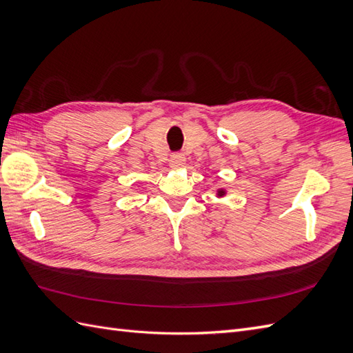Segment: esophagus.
Returning <instances> with one entry per match:
<instances>
[{"label":"esophagus","mask_w":353,"mask_h":353,"mask_svg":"<svg viewBox=\"0 0 353 353\" xmlns=\"http://www.w3.org/2000/svg\"><path fill=\"white\" fill-rule=\"evenodd\" d=\"M169 165L170 168L174 169H178V168H183L185 165V157L183 153H175L170 156V160H169Z\"/></svg>","instance_id":"34e87169"}]
</instances>
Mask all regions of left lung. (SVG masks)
Segmentation results:
<instances>
[{
	"label": "left lung",
	"mask_w": 353,
	"mask_h": 353,
	"mask_svg": "<svg viewBox=\"0 0 353 353\" xmlns=\"http://www.w3.org/2000/svg\"><path fill=\"white\" fill-rule=\"evenodd\" d=\"M225 194H227V191L223 190V188H219V190H218V193H216V196H218V197H222V196H225Z\"/></svg>",
	"instance_id": "8db88e82"
}]
</instances>
